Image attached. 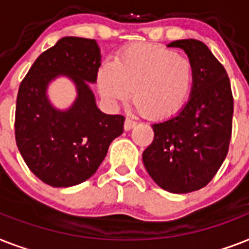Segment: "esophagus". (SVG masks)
I'll return each mask as SVG.
<instances>
[{
	"instance_id": "1",
	"label": "esophagus",
	"mask_w": 249,
	"mask_h": 249,
	"mask_svg": "<svg viewBox=\"0 0 249 249\" xmlns=\"http://www.w3.org/2000/svg\"><path fill=\"white\" fill-rule=\"evenodd\" d=\"M137 125V123L135 121H133L131 119H126L124 123V129L125 130H130V129H133Z\"/></svg>"
}]
</instances>
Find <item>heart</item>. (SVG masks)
Wrapping results in <instances>:
<instances>
[{"label":"heart","mask_w":249,"mask_h":249,"mask_svg":"<svg viewBox=\"0 0 249 249\" xmlns=\"http://www.w3.org/2000/svg\"><path fill=\"white\" fill-rule=\"evenodd\" d=\"M193 83L195 68L189 58L151 43L123 48L114 61L104 62L97 71V88L107 106L118 108L131 93L135 108L156 121L183 108Z\"/></svg>","instance_id":"obj_1"}]
</instances>
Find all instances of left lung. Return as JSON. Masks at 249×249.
<instances>
[{
	"mask_svg": "<svg viewBox=\"0 0 249 249\" xmlns=\"http://www.w3.org/2000/svg\"><path fill=\"white\" fill-rule=\"evenodd\" d=\"M167 46L181 48L193 64V89L177 115L152 124L155 138L142 159L160 188L183 195L206 187L223 165L231 137L233 94L225 69L203 42L189 38Z\"/></svg>",
	"mask_w": 249,
	"mask_h": 249,
	"instance_id": "obj_1",
	"label": "left lung"
}]
</instances>
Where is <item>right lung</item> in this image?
<instances>
[{"instance_id": "add662e5", "label": "right lung", "mask_w": 249, "mask_h": 249, "mask_svg": "<svg viewBox=\"0 0 249 249\" xmlns=\"http://www.w3.org/2000/svg\"><path fill=\"white\" fill-rule=\"evenodd\" d=\"M101 50L94 39L64 37L34 61L19 87L15 138L30 171L43 183L68 188L88 180L124 131L123 115L97 107L90 84L97 82ZM65 76L74 84L76 100L62 110L48 88Z\"/></svg>"}]
</instances>
